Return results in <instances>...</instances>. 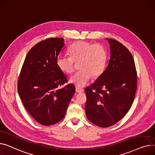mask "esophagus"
Instances as JSON below:
<instances>
[{
  "mask_svg": "<svg viewBox=\"0 0 155 155\" xmlns=\"http://www.w3.org/2000/svg\"><path fill=\"white\" fill-rule=\"evenodd\" d=\"M76 91L78 93H82L84 92V89L76 87Z\"/></svg>",
  "mask_w": 155,
  "mask_h": 155,
  "instance_id": "obj_1",
  "label": "esophagus"
}]
</instances>
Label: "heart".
Segmentation results:
<instances>
[{
    "label": "heart",
    "mask_w": 155,
    "mask_h": 155,
    "mask_svg": "<svg viewBox=\"0 0 155 155\" xmlns=\"http://www.w3.org/2000/svg\"><path fill=\"white\" fill-rule=\"evenodd\" d=\"M70 56L60 54L57 58L58 68L64 73L72 74L74 71V62H79L80 71L70 78V83L78 87H83L92 78H98L104 71L107 54L99 44L78 41L68 48Z\"/></svg>",
    "instance_id": "obj_1"
}]
</instances>
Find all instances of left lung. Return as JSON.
I'll list each match as a JSON object with an SVG mask.
<instances>
[{
  "instance_id": "8db88e82",
  "label": "left lung",
  "mask_w": 155,
  "mask_h": 155,
  "mask_svg": "<svg viewBox=\"0 0 155 155\" xmlns=\"http://www.w3.org/2000/svg\"><path fill=\"white\" fill-rule=\"evenodd\" d=\"M106 39L110 45L107 67L93 84L85 89L86 116L102 128L116 124L128 113L137 85V73L131 52L120 42Z\"/></svg>"
}]
</instances>
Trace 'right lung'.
<instances>
[{
    "label": "right lung",
    "mask_w": 155,
    "mask_h": 155,
    "mask_svg": "<svg viewBox=\"0 0 155 155\" xmlns=\"http://www.w3.org/2000/svg\"><path fill=\"white\" fill-rule=\"evenodd\" d=\"M64 45L62 38L41 41L27 53L17 83V89L26 110L44 126L56 124L65 116L75 86L58 67L56 60Z\"/></svg>",
    "instance_id": "1"
}]
</instances>
